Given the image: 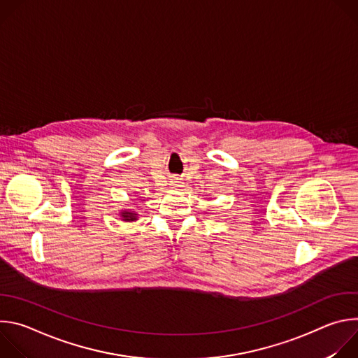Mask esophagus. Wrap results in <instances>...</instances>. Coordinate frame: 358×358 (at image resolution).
<instances>
[{
	"mask_svg": "<svg viewBox=\"0 0 358 358\" xmlns=\"http://www.w3.org/2000/svg\"><path fill=\"white\" fill-rule=\"evenodd\" d=\"M174 182H177V181H174Z\"/></svg>",
	"mask_w": 358,
	"mask_h": 358,
	"instance_id": "esophagus-1",
	"label": "esophagus"
}]
</instances>
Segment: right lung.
<instances>
[{
	"instance_id": "add662e5",
	"label": "right lung",
	"mask_w": 358,
	"mask_h": 358,
	"mask_svg": "<svg viewBox=\"0 0 358 358\" xmlns=\"http://www.w3.org/2000/svg\"><path fill=\"white\" fill-rule=\"evenodd\" d=\"M122 217L124 221H136L137 220V214L134 213H130V211H124L122 213Z\"/></svg>"
}]
</instances>
